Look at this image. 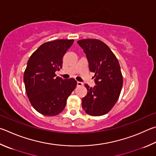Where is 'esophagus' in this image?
<instances>
[{
  "instance_id": "1",
  "label": "esophagus",
  "mask_w": 156,
  "mask_h": 156,
  "mask_svg": "<svg viewBox=\"0 0 156 156\" xmlns=\"http://www.w3.org/2000/svg\"><path fill=\"white\" fill-rule=\"evenodd\" d=\"M83 82H81V81H77V82H76V86H83Z\"/></svg>"
}]
</instances>
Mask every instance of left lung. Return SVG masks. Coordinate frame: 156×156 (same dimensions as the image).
I'll return each instance as SVG.
<instances>
[{"mask_svg": "<svg viewBox=\"0 0 156 156\" xmlns=\"http://www.w3.org/2000/svg\"><path fill=\"white\" fill-rule=\"evenodd\" d=\"M77 44L86 53L96 83L93 88L85 84L88 93L82 99V108L89 115H104L114 107L121 94L123 80L119 61L99 40L84 39Z\"/></svg>", "mask_w": 156, "mask_h": 156, "instance_id": "obj_1", "label": "left lung"}]
</instances>
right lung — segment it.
<instances>
[{
	"instance_id": "1",
	"label": "right lung",
	"mask_w": 156,
	"mask_h": 156,
	"mask_svg": "<svg viewBox=\"0 0 156 156\" xmlns=\"http://www.w3.org/2000/svg\"><path fill=\"white\" fill-rule=\"evenodd\" d=\"M73 40H56L41 45L27 62L24 73L26 92L33 107L48 116L64 110L68 97L75 90L73 78L63 80L55 72L62 68L63 57Z\"/></svg>"
}]
</instances>
